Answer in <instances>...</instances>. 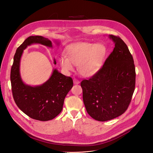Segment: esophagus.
<instances>
[{
    "label": "esophagus",
    "instance_id": "1",
    "mask_svg": "<svg viewBox=\"0 0 153 153\" xmlns=\"http://www.w3.org/2000/svg\"><path fill=\"white\" fill-rule=\"evenodd\" d=\"M73 82H74V84H76V85H77V84L80 83V82H79L78 80L76 79H74V80H73Z\"/></svg>",
    "mask_w": 153,
    "mask_h": 153
}]
</instances>
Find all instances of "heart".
I'll list each match as a JSON object with an SVG mask.
<instances>
[{
	"label": "heart",
	"instance_id": "b5f03b06",
	"mask_svg": "<svg viewBox=\"0 0 153 153\" xmlns=\"http://www.w3.org/2000/svg\"><path fill=\"white\" fill-rule=\"evenodd\" d=\"M107 50L101 43H91L79 42L73 43L67 49V57L60 59L62 69L66 73H70L77 66L79 73L84 77L95 76L101 70Z\"/></svg>",
	"mask_w": 153,
	"mask_h": 153
}]
</instances>
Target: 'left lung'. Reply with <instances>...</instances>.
Returning a JSON list of instances; mask_svg holds the SVG:
<instances>
[{"instance_id": "obj_1", "label": "left lung", "mask_w": 153, "mask_h": 153, "mask_svg": "<svg viewBox=\"0 0 153 153\" xmlns=\"http://www.w3.org/2000/svg\"><path fill=\"white\" fill-rule=\"evenodd\" d=\"M115 45L99 72L80 85L83 100L88 114L104 122L122 115L131 100L135 88L134 60L125 43L109 35Z\"/></svg>"}]
</instances>
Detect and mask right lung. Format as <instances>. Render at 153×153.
<instances>
[{"label": "right lung", "mask_w": 153, "mask_h": 153, "mask_svg": "<svg viewBox=\"0 0 153 153\" xmlns=\"http://www.w3.org/2000/svg\"><path fill=\"white\" fill-rule=\"evenodd\" d=\"M54 42L59 45V40H54ZM32 44L53 48L51 41L40 36H30L17 48L11 70L13 96L17 106L25 114L36 120L48 121L62 111L65 98L72 88L73 82L70 77L65 76L54 68L50 78L40 85L31 86L24 83L20 76V60L24 50Z\"/></svg>", "instance_id": "right-lung-1"}]
</instances>
